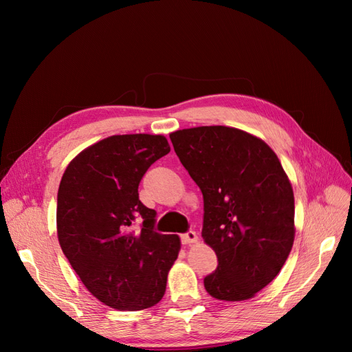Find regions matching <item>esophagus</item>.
<instances>
[{"label": "esophagus", "instance_id": "obj_1", "mask_svg": "<svg viewBox=\"0 0 352 352\" xmlns=\"http://www.w3.org/2000/svg\"><path fill=\"white\" fill-rule=\"evenodd\" d=\"M180 241H182V243H195L198 241V236L197 233L194 230H189L186 233H184V235H180Z\"/></svg>", "mask_w": 352, "mask_h": 352}]
</instances>
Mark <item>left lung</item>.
I'll use <instances>...</instances> for the list:
<instances>
[{"label": "left lung", "instance_id": "obj_1", "mask_svg": "<svg viewBox=\"0 0 352 352\" xmlns=\"http://www.w3.org/2000/svg\"><path fill=\"white\" fill-rule=\"evenodd\" d=\"M170 140L204 198L201 235L219 261L206 291L223 301L252 298L278 276L295 236L294 190L278 155L226 126L177 131Z\"/></svg>", "mask_w": 352, "mask_h": 352}]
</instances>
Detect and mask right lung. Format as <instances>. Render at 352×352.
I'll return each instance as SVG.
<instances>
[{
  "instance_id": "add662e5",
  "label": "right lung",
  "mask_w": 352,
  "mask_h": 352,
  "mask_svg": "<svg viewBox=\"0 0 352 352\" xmlns=\"http://www.w3.org/2000/svg\"><path fill=\"white\" fill-rule=\"evenodd\" d=\"M170 153L162 135H116L72 160L57 195L60 247L87 289L116 310L155 305L180 250L177 235L154 230L155 210L138 186Z\"/></svg>"
}]
</instances>
